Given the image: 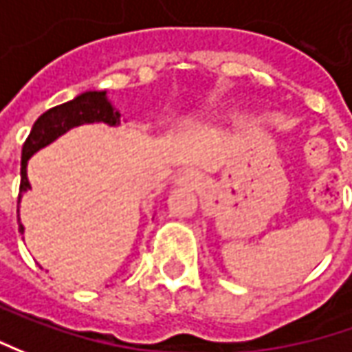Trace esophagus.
<instances>
[{
	"mask_svg": "<svg viewBox=\"0 0 352 352\" xmlns=\"http://www.w3.org/2000/svg\"><path fill=\"white\" fill-rule=\"evenodd\" d=\"M179 181H181V183H190V185H192V183H195V181H197V179H195V175H192V173H183V175H181V179H179Z\"/></svg>",
	"mask_w": 352,
	"mask_h": 352,
	"instance_id": "1",
	"label": "esophagus"
}]
</instances>
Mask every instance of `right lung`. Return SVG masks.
I'll return each instance as SVG.
<instances>
[{"instance_id":"add662e5","label":"right lung","mask_w":352,"mask_h":352,"mask_svg":"<svg viewBox=\"0 0 352 352\" xmlns=\"http://www.w3.org/2000/svg\"><path fill=\"white\" fill-rule=\"evenodd\" d=\"M85 122H107L111 126L120 124V113L107 101V91L81 93L74 101L52 107L36 118L29 138L23 144L19 200L27 188H31L29 179H27V162L32 153L38 152L44 146H48L50 142H54L58 136H62L69 128L85 124ZM19 230L23 232L25 228L19 224Z\"/></svg>"}]
</instances>
